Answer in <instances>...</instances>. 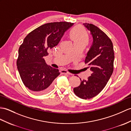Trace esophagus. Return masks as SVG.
<instances>
[{"mask_svg":"<svg viewBox=\"0 0 131 131\" xmlns=\"http://www.w3.org/2000/svg\"><path fill=\"white\" fill-rule=\"evenodd\" d=\"M61 73L62 74H68V75H71V73H70L69 72H68V71L65 70H62L61 71Z\"/></svg>","mask_w":131,"mask_h":131,"instance_id":"1","label":"esophagus"}]
</instances>
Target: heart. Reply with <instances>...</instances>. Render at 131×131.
I'll list each match as a JSON object with an SVG mask.
<instances>
[{
  "instance_id": "obj_1",
  "label": "heart",
  "mask_w": 131,
  "mask_h": 131,
  "mask_svg": "<svg viewBox=\"0 0 131 131\" xmlns=\"http://www.w3.org/2000/svg\"><path fill=\"white\" fill-rule=\"evenodd\" d=\"M70 37L74 42H88V36L83 30L80 28L73 29L70 33Z\"/></svg>"
}]
</instances>
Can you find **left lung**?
Returning a JSON list of instances; mask_svg holds the SVG:
<instances>
[{
    "label": "left lung",
    "instance_id": "obj_1",
    "mask_svg": "<svg viewBox=\"0 0 131 131\" xmlns=\"http://www.w3.org/2000/svg\"><path fill=\"white\" fill-rule=\"evenodd\" d=\"M83 24L93 38L85 60L92 74L87 80L80 79V85L74 88V92L80 98L88 99L98 95L107 85L113 71L114 53L112 42L104 32L94 24Z\"/></svg>",
    "mask_w": 131,
    "mask_h": 131
}]
</instances>
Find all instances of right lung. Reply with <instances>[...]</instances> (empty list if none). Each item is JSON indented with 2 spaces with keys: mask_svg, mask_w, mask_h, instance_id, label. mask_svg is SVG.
<instances>
[{
  "mask_svg": "<svg viewBox=\"0 0 131 131\" xmlns=\"http://www.w3.org/2000/svg\"><path fill=\"white\" fill-rule=\"evenodd\" d=\"M67 22L46 23L27 35L18 50L17 66L24 85L37 94L51 89L60 73L46 63L44 57L56 46L65 31L73 25Z\"/></svg>",
  "mask_w": 131,
  "mask_h": 131,
  "instance_id": "add662e5",
  "label": "right lung"
}]
</instances>
